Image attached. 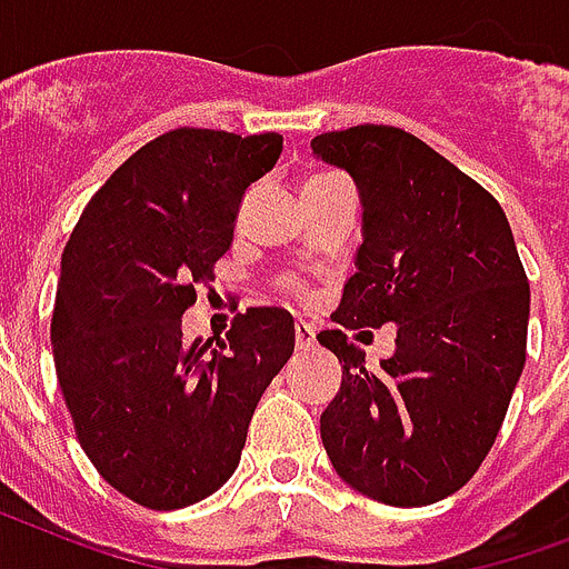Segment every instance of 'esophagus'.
<instances>
[{
	"label": "esophagus",
	"mask_w": 569,
	"mask_h": 569,
	"mask_svg": "<svg viewBox=\"0 0 569 569\" xmlns=\"http://www.w3.org/2000/svg\"><path fill=\"white\" fill-rule=\"evenodd\" d=\"M293 332H297V350H311V347H315V326L297 323L293 326Z\"/></svg>",
	"instance_id": "1"
}]
</instances>
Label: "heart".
<instances>
[{"instance_id":"heart-1","label":"heart","mask_w":569,"mask_h":569,"mask_svg":"<svg viewBox=\"0 0 569 569\" xmlns=\"http://www.w3.org/2000/svg\"><path fill=\"white\" fill-rule=\"evenodd\" d=\"M323 178H329V174H320V178H311V180H308V183H315V180H323Z\"/></svg>"}]
</instances>
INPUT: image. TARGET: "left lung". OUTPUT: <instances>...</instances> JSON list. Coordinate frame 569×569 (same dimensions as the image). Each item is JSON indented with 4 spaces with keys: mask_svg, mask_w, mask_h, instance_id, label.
<instances>
[{
    "mask_svg": "<svg viewBox=\"0 0 569 569\" xmlns=\"http://www.w3.org/2000/svg\"><path fill=\"white\" fill-rule=\"evenodd\" d=\"M362 198V246L338 326L317 341L345 362L320 416L335 472L391 508L433 505L490 453L526 365L528 279L508 216L469 174L400 127L311 139ZM399 326L377 372L345 328Z\"/></svg>",
    "mask_w": 569,
    "mask_h": 569,
    "instance_id": "1",
    "label": "left lung"
}]
</instances>
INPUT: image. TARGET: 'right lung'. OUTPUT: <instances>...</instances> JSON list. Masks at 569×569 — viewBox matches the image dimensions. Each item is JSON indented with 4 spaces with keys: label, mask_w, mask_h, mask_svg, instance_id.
Segmentation results:
<instances>
[{
    "label": "right lung",
    "mask_w": 569,
    "mask_h": 569,
    "mask_svg": "<svg viewBox=\"0 0 569 569\" xmlns=\"http://www.w3.org/2000/svg\"><path fill=\"white\" fill-rule=\"evenodd\" d=\"M279 153V133L169 130L112 171L64 246L50 326L61 395L88 460L142 508H187L234 475L293 353L284 308L237 315L216 347L180 329Z\"/></svg>",
    "instance_id": "obj_1"
}]
</instances>
